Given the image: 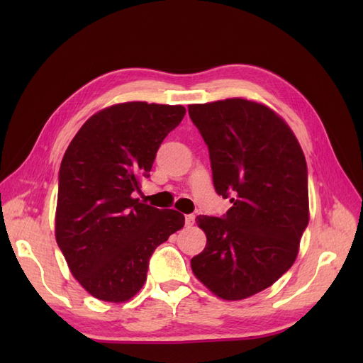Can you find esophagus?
Instances as JSON below:
<instances>
[{
    "label": "esophagus",
    "mask_w": 363,
    "mask_h": 363,
    "mask_svg": "<svg viewBox=\"0 0 363 363\" xmlns=\"http://www.w3.org/2000/svg\"><path fill=\"white\" fill-rule=\"evenodd\" d=\"M184 223H186V225L188 227H191V225H194L195 224V215H186L184 216Z\"/></svg>",
    "instance_id": "esophagus-1"
}]
</instances>
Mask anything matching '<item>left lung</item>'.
<instances>
[{"instance_id": "1", "label": "left lung", "mask_w": 363, "mask_h": 363, "mask_svg": "<svg viewBox=\"0 0 363 363\" xmlns=\"http://www.w3.org/2000/svg\"><path fill=\"white\" fill-rule=\"evenodd\" d=\"M208 148L213 186L233 206L200 215L207 244L191 267L223 300H244L276 283L298 255L309 224L307 164L289 125L269 107L244 100L191 104Z\"/></svg>"}]
</instances>
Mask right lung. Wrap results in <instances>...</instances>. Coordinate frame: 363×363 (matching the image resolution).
<instances>
[{
    "instance_id": "1",
    "label": "right lung",
    "mask_w": 363,
    "mask_h": 363,
    "mask_svg": "<svg viewBox=\"0 0 363 363\" xmlns=\"http://www.w3.org/2000/svg\"><path fill=\"white\" fill-rule=\"evenodd\" d=\"M184 113L183 106L115 104L87 119L65 152L56 240L72 276L98 300L135 296L152 252L184 225L180 212L131 196Z\"/></svg>"
}]
</instances>
